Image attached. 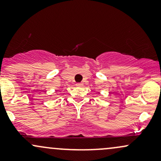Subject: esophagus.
<instances>
[{
	"mask_svg": "<svg viewBox=\"0 0 161 161\" xmlns=\"http://www.w3.org/2000/svg\"><path fill=\"white\" fill-rule=\"evenodd\" d=\"M83 86V83H76V86H79V87H81Z\"/></svg>",
	"mask_w": 161,
	"mask_h": 161,
	"instance_id": "esophagus-1",
	"label": "esophagus"
}]
</instances>
